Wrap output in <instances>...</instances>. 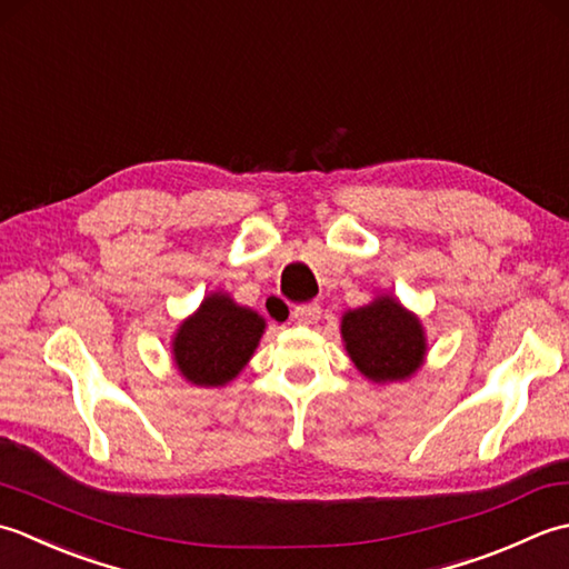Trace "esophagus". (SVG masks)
<instances>
[{
    "label": "esophagus",
    "instance_id": "obj_1",
    "mask_svg": "<svg viewBox=\"0 0 569 569\" xmlns=\"http://www.w3.org/2000/svg\"><path fill=\"white\" fill-rule=\"evenodd\" d=\"M292 317L297 323H305V327H309V323H317L319 317H321V307L317 305V301H309V305H299L292 309Z\"/></svg>",
    "mask_w": 569,
    "mask_h": 569
}]
</instances>
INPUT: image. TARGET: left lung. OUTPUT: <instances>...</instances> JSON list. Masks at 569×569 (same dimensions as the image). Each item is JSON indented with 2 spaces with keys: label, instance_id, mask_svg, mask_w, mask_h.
I'll return each mask as SVG.
<instances>
[{
  "label": "left lung",
  "instance_id": "1",
  "mask_svg": "<svg viewBox=\"0 0 569 569\" xmlns=\"http://www.w3.org/2000/svg\"><path fill=\"white\" fill-rule=\"evenodd\" d=\"M341 336L356 368L373 382L408 380L425 363L422 323L390 295L346 311Z\"/></svg>",
  "mask_w": 569,
  "mask_h": 569
}]
</instances>
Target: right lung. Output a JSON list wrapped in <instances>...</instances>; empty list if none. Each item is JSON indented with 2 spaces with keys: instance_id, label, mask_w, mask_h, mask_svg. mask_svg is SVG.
Segmentation results:
<instances>
[{
  "instance_id": "right-lung-1",
  "label": "right lung",
  "mask_w": 569,
  "mask_h": 569,
  "mask_svg": "<svg viewBox=\"0 0 569 569\" xmlns=\"http://www.w3.org/2000/svg\"><path fill=\"white\" fill-rule=\"evenodd\" d=\"M262 331L264 319L258 311L213 292L173 333V363L193 386H226L248 366Z\"/></svg>"
}]
</instances>
